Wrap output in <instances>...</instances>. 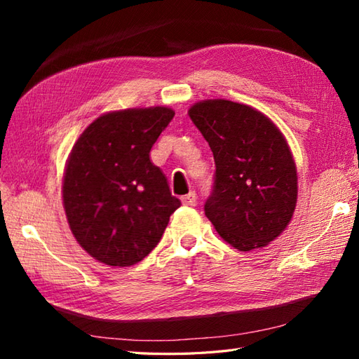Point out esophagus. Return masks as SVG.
I'll use <instances>...</instances> for the list:
<instances>
[{"label": "esophagus", "mask_w": 359, "mask_h": 359, "mask_svg": "<svg viewBox=\"0 0 359 359\" xmlns=\"http://www.w3.org/2000/svg\"><path fill=\"white\" fill-rule=\"evenodd\" d=\"M196 201H197V196H196V193H193V191L185 194V196H182V203L187 205V207H194Z\"/></svg>", "instance_id": "1"}]
</instances>
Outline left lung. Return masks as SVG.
Instances as JSON below:
<instances>
[{
    "label": "left lung",
    "instance_id": "left-lung-1",
    "mask_svg": "<svg viewBox=\"0 0 359 359\" xmlns=\"http://www.w3.org/2000/svg\"><path fill=\"white\" fill-rule=\"evenodd\" d=\"M188 114L216 163L205 216L239 251L269 245L290 224L297 201L285 137L262 112L224 98L196 103Z\"/></svg>",
    "mask_w": 359,
    "mask_h": 359
}]
</instances>
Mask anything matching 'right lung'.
<instances>
[{
    "label": "right lung",
    "mask_w": 359,
    "mask_h": 359,
    "mask_svg": "<svg viewBox=\"0 0 359 359\" xmlns=\"http://www.w3.org/2000/svg\"><path fill=\"white\" fill-rule=\"evenodd\" d=\"M172 117L165 106L108 112L75 142L63 175V205L74 238L97 261L140 262L180 207L149 158Z\"/></svg>",
    "instance_id": "obj_1"
}]
</instances>
